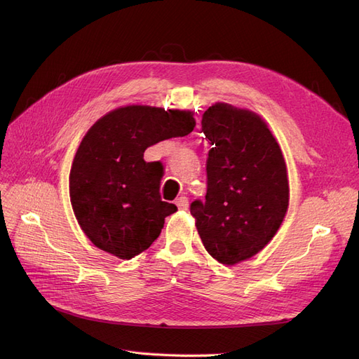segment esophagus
<instances>
[{
  "label": "esophagus",
  "mask_w": 359,
  "mask_h": 359,
  "mask_svg": "<svg viewBox=\"0 0 359 359\" xmlns=\"http://www.w3.org/2000/svg\"><path fill=\"white\" fill-rule=\"evenodd\" d=\"M175 203H177V206H178L180 210H187V208H189V199H187L186 196L178 198V199L175 201Z\"/></svg>",
  "instance_id": "1"
}]
</instances>
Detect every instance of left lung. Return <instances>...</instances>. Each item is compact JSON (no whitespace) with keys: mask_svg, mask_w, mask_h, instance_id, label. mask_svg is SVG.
<instances>
[{"mask_svg":"<svg viewBox=\"0 0 359 359\" xmlns=\"http://www.w3.org/2000/svg\"><path fill=\"white\" fill-rule=\"evenodd\" d=\"M202 132L214 145L206 160L205 202L190 212L215 260L236 265L273 240L289 206L286 161L257 114L217 102L202 115Z\"/></svg>","mask_w":359,"mask_h":359,"instance_id":"left-lung-1","label":"left lung"}]
</instances>
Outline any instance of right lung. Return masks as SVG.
Returning <instances> with one entry per match:
<instances>
[{
  "mask_svg": "<svg viewBox=\"0 0 359 359\" xmlns=\"http://www.w3.org/2000/svg\"><path fill=\"white\" fill-rule=\"evenodd\" d=\"M193 114L128 104L107 112L86 132L69 189L76 220L95 247L128 260L157 240L177 206L161 201L163 168L147 163L144 153L160 140L189 135L196 126Z\"/></svg>",
  "mask_w": 359,
  "mask_h": 359,
  "instance_id": "right-lung-1",
  "label": "right lung"
}]
</instances>
